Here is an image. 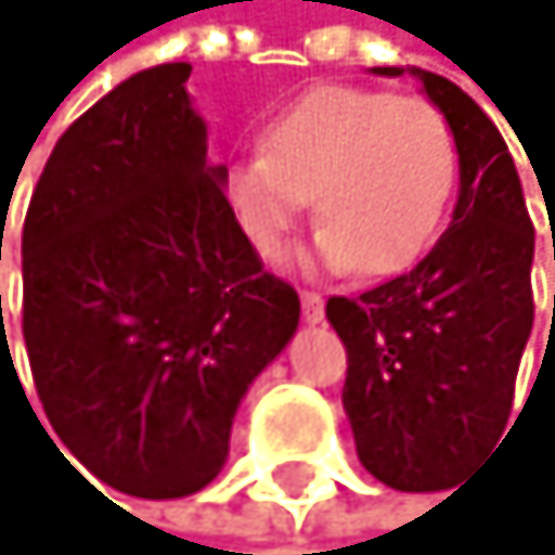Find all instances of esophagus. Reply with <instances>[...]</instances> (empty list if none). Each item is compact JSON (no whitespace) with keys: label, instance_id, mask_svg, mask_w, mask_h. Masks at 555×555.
<instances>
[{"label":"esophagus","instance_id":"34e87169","mask_svg":"<svg viewBox=\"0 0 555 555\" xmlns=\"http://www.w3.org/2000/svg\"><path fill=\"white\" fill-rule=\"evenodd\" d=\"M301 312H305V322H322V315H326L322 294H315V291H301Z\"/></svg>","mask_w":555,"mask_h":555}]
</instances>
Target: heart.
Wrapping results in <instances>:
<instances>
[{
    "label": "heart",
    "instance_id": "heart-1",
    "mask_svg": "<svg viewBox=\"0 0 555 555\" xmlns=\"http://www.w3.org/2000/svg\"><path fill=\"white\" fill-rule=\"evenodd\" d=\"M455 135L438 106L380 89L322 85L264 132V150L229 179L240 222L275 258L315 196L308 264L391 275L438 236L455 190Z\"/></svg>",
    "mask_w": 555,
    "mask_h": 555
}]
</instances>
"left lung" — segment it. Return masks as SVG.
Masks as SVG:
<instances>
[{
	"instance_id": "8db88e82",
	"label": "left lung",
	"mask_w": 555,
	"mask_h": 555,
	"mask_svg": "<svg viewBox=\"0 0 555 555\" xmlns=\"http://www.w3.org/2000/svg\"><path fill=\"white\" fill-rule=\"evenodd\" d=\"M409 75L455 135L452 225L409 272L362 297H330L326 319L348 348L344 412L362 466L387 488L441 491L470 474L509 423L534 322V225L491 117L455 81L420 67Z\"/></svg>"
}]
</instances>
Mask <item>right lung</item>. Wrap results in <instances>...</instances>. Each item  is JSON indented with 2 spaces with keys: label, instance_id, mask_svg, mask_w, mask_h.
Segmentation results:
<instances>
[{
  "label": "right lung",
  "instance_id": "obj_1",
  "mask_svg": "<svg viewBox=\"0 0 555 555\" xmlns=\"http://www.w3.org/2000/svg\"><path fill=\"white\" fill-rule=\"evenodd\" d=\"M190 70H139L89 106L21 236L38 401L67 452L135 499L211 485L243 395L301 319L225 201L229 171L207 164Z\"/></svg>",
  "mask_w": 555,
  "mask_h": 555
}]
</instances>
